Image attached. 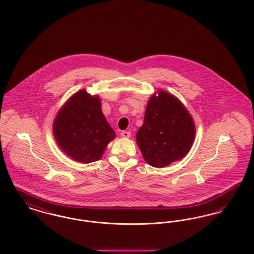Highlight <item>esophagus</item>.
I'll use <instances>...</instances> for the list:
<instances>
[{
  "label": "esophagus",
  "mask_w": 254,
  "mask_h": 254,
  "mask_svg": "<svg viewBox=\"0 0 254 254\" xmlns=\"http://www.w3.org/2000/svg\"><path fill=\"white\" fill-rule=\"evenodd\" d=\"M121 136L123 138H129L130 137V132L129 131H122Z\"/></svg>",
  "instance_id": "esophagus-1"
}]
</instances>
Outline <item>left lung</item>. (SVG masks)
Returning a JSON list of instances; mask_svg holds the SVG:
<instances>
[{"label": "left lung", "instance_id": "obj_1", "mask_svg": "<svg viewBox=\"0 0 254 254\" xmlns=\"http://www.w3.org/2000/svg\"><path fill=\"white\" fill-rule=\"evenodd\" d=\"M195 137L193 120L181 102L166 91L150 98L136 141L143 157L164 168L188 154Z\"/></svg>", "mask_w": 254, "mask_h": 254}]
</instances>
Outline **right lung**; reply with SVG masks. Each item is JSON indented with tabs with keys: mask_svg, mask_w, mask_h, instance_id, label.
I'll return each instance as SVG.
<instances>
[{
	"mask_svg": "<svg viewBox=\"0 0 254 254\" xmlns=\"http://www.w3.org/2000/svg\"><path fill=\"white\" fill-rule=\"evenodd\" d=\"M53 133L62 150L83 164L101 159L115 138L102 112L100 99L85 90L74 94L62 108L53 123Z\"/></svg>",
	"mask_w": 254,
	"mask_h": 254,
	"instance_id": "add662e5",
	"label": "right lung"
}]
</instances>
